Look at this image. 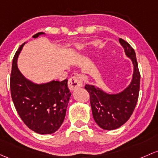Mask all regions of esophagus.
Segmentation results:
<instances>
[{
	"instance_id": "obj_1",
	"label": "esophagus",
	"mask_w": 158,
	"mask_h": 158,
	"mask_svg": "<svg viewBox=\"0 0 158 158\" xmlns=\"http://www.w3.org/2000/svg\"><path fill=\"white\" fill-rule=\"evenodd\" d=\"M82 82H83V76L81 74L75 75L68 81V87L70 91L75 90L77 88L82 87Z\"/></svg>"
}]
</instances>
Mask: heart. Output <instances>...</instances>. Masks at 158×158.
I'll return each instance as SVG.
<instances>
[{
    "label": "heart",
    "instance_id": "b5f03b06",
    "mask_svg": "<svg viewBox=\"0 0 158 158\" xmlns=\"http://www.w3.org/2000/svg\"><path fill=\"white\" fill-rule=\"evenodd\" d=\"M78 48H81V46H78Z\"/></svg>",
    "mask_w": 158,
    "mask_h": 158
}]
</instances>
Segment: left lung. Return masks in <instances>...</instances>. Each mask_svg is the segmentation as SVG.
<instances>
[{
  "label": "left lung",
  "instance_id": "left-lung-1",
  "mask_svg": "<svg viewBox=\"0 0 158 158\" xmlns=\"http://www.w3.org/2000/svg\"><path fill=\"white\" fill-rule=\"evenodd\" d=\"M119 41L134 65L133 78L129 87L118 94H107L94 85H85L90 96L94 121L106 130L117 129L130 118L137 104L140 89L141 76L135 51L125 40L119 39Z\"/></svg>",
  "mask_w": 158,
  "mask_h": 158
}]
</instances>
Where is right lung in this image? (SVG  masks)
Masks as SVG:
<instances>
[{
    "label": "right lung",
    "instance_id": "right-lung-1",
    "mask_svg": "<svg viewBox=\"0 0 158 158\" xmlns=\"http://www.w3.org/2000/svg\"><path fill=\"white\" fill-rule=\"evenodd\" d=\"M43 32L32 36L37 38ZM25 43L19 48L13 59L10 92L16 111L29 129L39 134H51L60 127L66 116L71 93L67 79L35 85L21 74L16 65L17 57Z\"/></svg>",
    "mask_w": 158,
    "mask_h": 158
}]
</instances>
